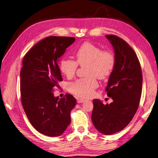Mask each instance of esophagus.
<instances>
[{
    "instance_id": "34e87169",
    "label": "esophagus",
    "mask_w": 158,
    "mask_h": 158,
    "mask_svg": "<svg viewBox=\"0 0 158 158\" xmlns=\"http://www.w3.org/2000/svg\"><path fill=\"white\" fill-rule=\"evenodd\" d=\"M77 102L78 103H82L85 102V100H82V99H78Z\"/></svg>"
}]
</instances>
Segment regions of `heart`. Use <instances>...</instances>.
<instances>
[{
    "instance_id": "1",
    "label": "heart",
    "mask_w": 158,
    "mask_h": 158,
    "mask_svg": "<svg viewBox=\"0 0 158 158\" xmlns=\"http://www.w3.org/2000/svg\"><path fill=\"white\" fill-rule=\"evenodd\" d=\"M76 61L63 58L59 62L60 72L68 78L75 75L78 64L87 66L89 77L77 80L69 85V89L75 96L82 98L90 97L98 86L96 77L104 79L111 74L115 65V56L110 50H102L90 42H85L75 52Z\"/></svg>"
}]
</instances>
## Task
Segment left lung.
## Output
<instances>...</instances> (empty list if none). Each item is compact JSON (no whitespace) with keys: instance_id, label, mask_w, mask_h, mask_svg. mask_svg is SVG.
<instances>
[{"instance_id":"obj_1","label":"left lung","mask_w":158,"mask_h":158,"mask_svg":"<svg viewBox=\"0 0 158 158\" xmlns=\"http://www.w3.org/2000/svg\"><path fill=\"white\" fill-rule=\"evenodd\" d=\"M114 51L115 65L110 75L106 92L113 100L104 105L93 100L91 119L96 130L112 135L126 127L137 112L141 96L143 75L135 51L124 40L106 35Z\"/></svg>"}]
</instances>
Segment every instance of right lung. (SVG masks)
Returning <instances> with one entry per match:
<instances>
[{
	"mask_svg": "<svg viewBox=\"0 0 158 158\" xmlns=\"http://www.w3.org/2000/svg\"><path fill=\"white\" fill-rule=\"evenodd\" d=\"M75 38L49 36L34 45L25 55L20 72L22 106L28 120L40 133L61 135L71 122L70 112L76 105L69 94L55 97L53 89L62 81L58 65Z\"/></svg>",
	"mask_w": 158,
	"mask_h": 158,
	"instance_id": "obj_1",
	"label": "right lung"
}]
</instances>
